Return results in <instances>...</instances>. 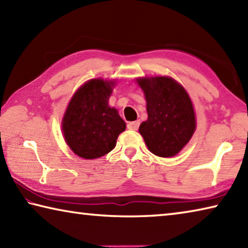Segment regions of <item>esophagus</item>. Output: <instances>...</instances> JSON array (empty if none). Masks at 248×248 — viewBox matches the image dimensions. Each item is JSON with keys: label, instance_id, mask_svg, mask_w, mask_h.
<instances>
[{"label": "esophagus", "instance_id": "obj_1", "mask_svg": "<svg viewBox=\"0 0 248 248\" xmlns=\"http://www.w3.org/2000/svg\"><path fill=\"white\" fill-rule=\"evenodd\" d=\"M139 125H140V121L137 120V121H132V123H129L127 124V127H128V129L136 131V130L139 129Z\"/></svg>", "mask_w": 248, "mask_h": 248}]
</instances>
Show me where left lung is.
<instances>
[{
  "label": "left lung",
  "mask_w": 248,
  "mask_h": 248,
  "mask_svg": "<svg viewBox=\"0 0 248 248\" xmlns=\"http://www.w3.org/2000/svg\"><path fill=\"white\" fill-rule=\"evenodd\" d=\"M146 100L148 120L139 132L148 149L161 157L179 153L196 130V116L186 90L169 77L137 79Z\"/></svg>",
  "instance_id": "obj_1"
}]
</instances>
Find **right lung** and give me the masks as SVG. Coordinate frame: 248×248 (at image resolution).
I'll use <instances>...</instances> for the list:
<instances>
[{
  "label": "right lung",
  "instance_id": "obj_1",
  "mask_svg": "<svg viewBox=\"0 0 248 248\" xmlns=\"http://www.w3.org/2000/svg\"><path fill=\"white\" fill-rule=\"evenodd\" d=\"M115 81L93 78L84 83L71 98L62 119L66 144L79 157L104 156L116 146L125 123L108 105Z\"/></svg>",
  "mask_w": 248,
  "mask_h": 248
}]
</instances>
